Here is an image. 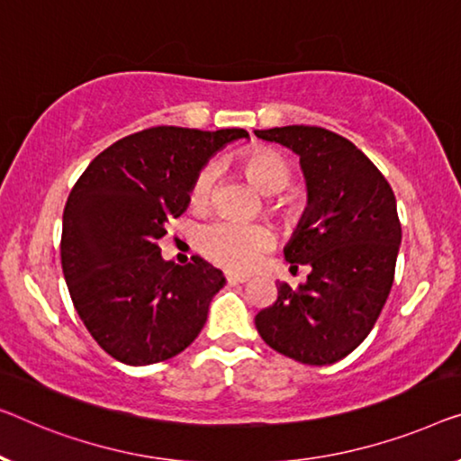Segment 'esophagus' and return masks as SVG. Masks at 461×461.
Instances as JSON below:
<instances>
[{"label": "esophagus", "instance_id": "1", "mask_svg": "<svg viewBox=\"0 0 461 461\" xmlns=\"http://www.w3.org/2000/svg\"><path fill=\"white\" fill-rule=\"evenodd\" d=\"M225 281H228L230 285H236V284H244V281H249L246 275H233V273H225Z\"/></svg>", "mask_w": 461, "mask_h": 461}]
</instances>
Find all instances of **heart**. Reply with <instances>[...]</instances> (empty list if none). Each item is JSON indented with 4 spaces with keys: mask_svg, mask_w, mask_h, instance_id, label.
<instances>
[{
    "mask_svg": "<svg viewBox=\"0 0 461 461\" xmlns=\"http://www.w3.org/2000/svg\"><path fill=\"white\" fill-rule=\"evenodd\" d=\"M240 163L246 169V174L252 177L257 186L275 196V204L279 211L296 212L298 201L290 192H281L290 186L294 180V167L287 157L277 149L271 147H252L240 153ZM219 177V167L215 161H207L196 171L194 180L190 184V204L194 209H207L212 194H215ZM196 250L204 258L215 263L221 269L233 273L250 271L254 265L263 258L265 252H269L275 246V233L263 223H246L238 219H215L201 225L194 236Z\"/></svg>",
    "mask_w": 461,
    "mask_h": 461,
    "instance_id": "heart-1",
    "label": "heart"
}]
</instances>
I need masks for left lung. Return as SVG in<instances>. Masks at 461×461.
<instances>
[{"label":"left lung","mask_w":461,"mask_h":461,"mask_svg":"<svg viewBox=\"0 0 461 461\" xmlns=\"http://www.w3.org/2000/svg\"><path fill=\"white\" fill-rule=\"evenodd\" d=\"M300 155L308 209L285 249L306 284L281 281L277 300L257 317L275 352L325 366L354 352L373 331L389 298L402 242L395 194L379 167L343 136L319 126L257 130Z\"/></svg>","instance_id":"8db88e82"}]
</instances>
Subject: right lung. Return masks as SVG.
Returning a JSON list of instances; mask_svg holds the SVG:
<instances>
[{
	"mask_svg": "<svg viewBox=\"0 0 461 461\" xmlns=\"http://www.w3.org/2000/svg\"><path fill=\"white\" fill-rule=\"evenodd\" d=\"M225 128L153 126L113 142L78 177L61 228V269L93 339L130 366L174 358L198 338L225 279L207 260L161 258L165 223L188 207L196 171L225 142Z\"/></svg>",
	"mask_w": 461,
	"mask_h": 461,
	"instance_id": "obj_1",
	"label": "right lung"
}]
</instances>
